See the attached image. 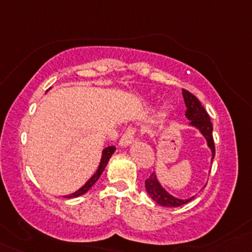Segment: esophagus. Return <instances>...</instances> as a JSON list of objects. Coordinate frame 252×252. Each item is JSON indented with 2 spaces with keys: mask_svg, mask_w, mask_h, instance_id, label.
Listing matches in <instances>:
<instances>
[{
  "mask_svg": "<svg viewBox=\"0 0 252 252\" xmlns=\"http://www.w3.org/2000/svg\"><path fill=\"white\" fill-rule=\"evenodd\" d=\"M134 134H135V129L134 128H128V130L123 134V136L119 140V146L121 147H126L131 144L134 140Z\"/></svg>",
  "mask_w": 252,
  "mask_h": 252,
  "instance_id": "esophagus-1",
  "label": "esophagus"
}]
</instances>
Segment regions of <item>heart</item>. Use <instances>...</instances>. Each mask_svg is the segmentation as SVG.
<instances>
[{
	"label": "heart",
	"mask_w": 252,
	"mask_h": 252,
	"mask_svg": "<svg viewBox=\"0 0 252 252\" xmlns=\"http://www.w3.org/2000/svg\"><path fill=\"white\" fill-rule=\"evenodd\" d=\"M168 111H169V106H164V107L161 110V116H164Z\"/></svg>",
	"instance_id": "heart-1"
}]
</instances>
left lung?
<instances>
[{
	"label": "left lung",
	"instance_id": "obj_1",
	"mask_svg": "<svg viewBox=\"0 0 252 252\" xmlns=\"http://www.w3.org/2000/svg\"><path fill=\"white\" fill-rule=\"evenodd\" d=\"M183 97H184L185 106H187L185 117L188 118V121H190L189 126H192L196 130H199V133L204 136L206 145L211 151V163H212L213 157H215V144H213L212 136L213 126L211 123L210 116L206 112L204 106L201 105V102L192 94L184 90V89H183ZM145 188H146L147 194L151 196V199L163 207H179V206L185 205L194 199V196L189 197V199H179V197H175L172 194H169L159 183L156 169L145 180Z\"/></svg>",
	"mask_w": 252,
	"mask_h": 252
}]
</instances>
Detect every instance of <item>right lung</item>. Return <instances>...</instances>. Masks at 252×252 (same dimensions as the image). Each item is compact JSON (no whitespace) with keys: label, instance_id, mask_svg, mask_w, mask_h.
<instances>
[{"label":"right lung","instance_id":"obj_1","mask_svg":"<svg viewBox=\"0 0 252 252\" xmlns=\"http://www.w3.org/2000/svg\"><path fill=\"white\" fill-rule=\"evenodd\" d=\"M114 151H116V147L114 146H107L106 149H103L102 154H101L100 163H98L97 169H96L95 173L91 175V177L89 178L88 182H86L83 187L79 188L77 191L72 192V194H69V195H65V196H63V197H65V199H73V197L81 196V195H84L85 192H88L89 190H90V188L93 187L96 182H97V179L100 178V175L102 174V172L105 171L106 166H107L108 161H110V158L112 157V155L114 154Z\"/></svg>","mask_w":252,"mask_h":252}]
</instances>
